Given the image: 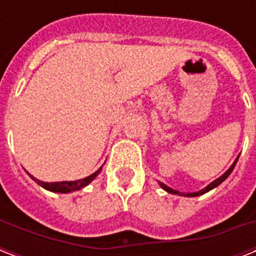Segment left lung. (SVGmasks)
Masks as SVG:
<instances>
[{
  "label": "left lung",
  "mask_w": 256,
  "mask_h": 256,
  "mask_svg": "<svg viewBox=\"0 0 256 256\" xmlns=\"http://www.w3.org/2000/svg\"><path fill=\"white\" fill-rule=\"evenodd\" d=\"M238 160H239V156H238V158H236V160H235V162H234V164H232V166H231V168H228V170H227L226 172H224V174L222 175V176H219L218 179H215L214 182H211L210 184H208V186H207V187H204V188H203V190H199V191H196V192H188V194H180V192H179V191L172 190V188H170V187H168V186H166V184H164V183H160V187H162V188H164V190L168 191V192H170V194L184 195V196H198V195L204 194V192H207V191L212 190V188H214V187L219 186V184H220V183H222L223 180H224V179H226L227 176H228V175L231 174V171L234 170L235 164H236V162H238Z\"/></svg>",
  "instance_id": "left-lung-1"
}]
</instances>
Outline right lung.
I'll return each mask as SVG.
<instances>
[{
  "label": "right lung",
  "instance_id": "1",
  "mask_svg": "<svg viewBox=\"0 0 256 256\" xmlns=\"http://www.w3.org/2000/svg\"><path fill=\"white\" fill-rule=\"evenodd\" d=\"M100 170H96L94 174L88 175V176H86V178L84 179H80V180H74V182H52V183H48V182H42V180H40V179L34 178L33 175H30V178L33 179V180H36V182L40 184V186H42L44 188H46V190L49 191H53V192H70V191H77V190H81L82 187L88 186V183L92 182V179L96 178V175L100 174Z\"/></svg>",
  "mask_w": 256,
  "mask_h": 256
}]
</instances>
